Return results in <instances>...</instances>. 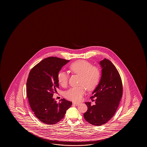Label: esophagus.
Here are the masks:
<instances>
[{
	"instance_id": "34e87169",
	"label": "esophagus",
	"mask_w": 147,
	"mask_h": 147,
	"mask_svg": "<svg viewBox=\"0 0 147 147\" xmlns=\"http://www.w3.org/2000/svg\"><path fill=\"white\" fill-rule=\"evenodd\" d=\"M73 105H76V106H77V105H80V103L73 102Z\"/></svg>"
}]
</instances>
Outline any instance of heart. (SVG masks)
I'll use <instances>...</instances> for the list:
<instances>
[{
  "label": "heart",
  "instance_id": "1",
  "mask_svg": "<svg viewBox=\"0 0 147 147\" xmlns=\"http://www.w3.org/2000/svg\"><path fill=\"white\" fill-rule=\"evenodd\" d=\"M69 68L73 73L80 76L79 84L81 85L70 89L66 92V97L70 100L79 101L84 94L86 88L89 90H92L96 87L100 80V73L97 67L93 66L90 63L83 60L73 63ZM68 79L67 73L64 71L59 72L58 81L62 86H66Z\"/></svg>",
  "mask_w": 147,
  "mask_h": 147
}]
</instances>
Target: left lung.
<instances>
[{
    "label": "left lung",
    "instance_id": "obj_1",
    "mask_svg": "<svg viewBox=\"0 0 147 147\" xmlns=\"http://www.w3.org/2000/svg\"><path fill=\"white\" fill-rule=\"evenodd\" d=\"M101 76L98 84L93 91L92 98L95 105L85 103L88 107L84 113V119L91 125L100 126L109 121L114 115L123 95V85L118 71L112 63L105 58L99 63Z\"/></svg>",
    "mask_w": 147,
    "mask_h": 147
}]
</instances>
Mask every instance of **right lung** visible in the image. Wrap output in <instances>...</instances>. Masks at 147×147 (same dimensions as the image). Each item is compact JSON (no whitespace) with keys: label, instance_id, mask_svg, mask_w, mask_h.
<instances>
[{"label":"right lung","instance_id":"right-lung-1","mask_svg":"<svg viewBox=\"0 0 147 147\" xmlns=\"http://www.w3.org/2000/svg\"><path fill=\"white\" fill-rule=\"evenodd\" d=\"M70 60L50 57L34 67L26 82V93L30 108L36 117L48 125L56 124L64 117L72 102L65 99L57 103L53 98L59 88L58 74Z\"/></svg>","mask_w":147,"mask_h":147}]
</instances>
